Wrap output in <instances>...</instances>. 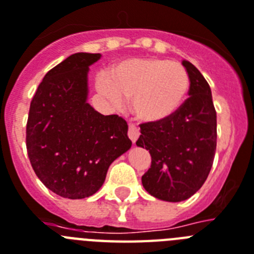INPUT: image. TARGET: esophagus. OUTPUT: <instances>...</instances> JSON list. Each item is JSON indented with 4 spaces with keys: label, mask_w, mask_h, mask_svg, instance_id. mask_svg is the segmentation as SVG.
I'll use <instances>...</instances> for the list:
<instances>
[{
    "label": "esophagus",
    "mask_w": 254,
    "mask_h": 254,
    "mask_svg": "<svg viewBox=\"0 0 254 254\" xmlns=\"http://www.w3.org/2000/svg\"><path fill=\"white\" fill-rule=\"evenodd\" d=\"M127 135H129V138H130L131 142H133V143H135L138 139V137H139V129H138L135 125L130 124V125H129V130H127Z\"/></svg>",
    "instance_id": "34e87169"
}]
</instances>
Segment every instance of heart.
<instances>
[{
	"label": "heart",
	"mask_w": 254,
	"mask_h": 254,
	"mask_svg": "<svg viewBox=\"0 0 254 254\" xmlns=\"http://www.w3.org/2000/svg\"><path fill=\"white\" fill-rule=\"evenodd\" d=\"M190 74L181 63L159 58L125 59L97 78L98 91L114 104L130 98V110L142 123H163L186 101Z\"/></svg>",
	"instance_id": "b5f03b06"
}]
</instances>
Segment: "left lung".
Masks as SVG:
<instances>
[{"label": "left lung", "mask_w": 254, "mask_h": 254, "mask_svg": "<svg viewBox=\"0 0 254 254\" xmlns=\"http://www.w3.org/2000/svg\"><path fill=\"white\" fill-rule=\"evenodd\" d=\"M182 64L190 74V97L168 120L142 124L137 140V146L151 155L142 185L150 195L170 203L199 191L212 169L217 146V115L209 84L192 63L183 61Z\"/></svg>", "instance_id": "left-lung-1"}]
</instances>
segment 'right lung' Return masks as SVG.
<instances>
[{"mask_svg":"<svg viewBox=\"0 0 254 254\" xmlns=\"http://www.w3.org/2000/svg\"><path fill=\"white\" fill-rule=\"evenodd\" d=\"M101 54L76 53L38 85L27 121V151L36 176L67 199L94 195L115 160L131 147L127 124L87 103L89 67Z\"/></svg>","mask_w":254,"mask_h":254,"instance_id":"1","label":"right lung"}]
</instances>
